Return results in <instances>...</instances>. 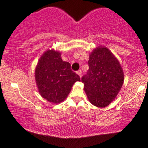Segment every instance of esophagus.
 Instances as JSON below:
<instances>
[{
    "instance_id": "obj_1",
    "label": "esophagus",
    "mask_w": 148,
    "mask_h": 148,
    "mask_svg": "<svg viewBox=\"0 0 148 148\" xmlns=\"http://www.w3.org/2000/svg\"><path fill=\"white\" fill-rule=\"evenodd\" d=\"M77 74L79 76V77L81 78L82 75V71H77Z\"/></svg>"
}]
</instances>
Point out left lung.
<instances>
[{"label":"left lung","mask_w":148,"mask_h":148,"mask_svg":"<svg viewBox=\"0 0 148 148\" xmlns=\"http://www.w3.org/2000/svg\"><path fill=\"white\" fill-rule=\"evenodd\" d=\"M87 74L82 78L88 101L103 108L115 100L124 82L118 59L107 47L100 46L89 54Z\"/></svg>","instance_id":"obj_1"}]
</instances>
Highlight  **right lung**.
<instances>
[{"instance_id": "1", "label": "right lung", "mask_w": 148, "mask_h": 148, "mask_svg": "<svg viewBox=\"0 0 148 148\" xmlns=\"http://www.w3.org/2000/svg\"><path fill=\"white\" fill-rule=\"evenodd\" d=\"M34 74L39 94L54 104L63 102L75 83L80 81L79 75L71 69L70 63L64 62L60 52L54 49L43 53Z\"/></svg>"}]
</instances>
